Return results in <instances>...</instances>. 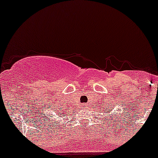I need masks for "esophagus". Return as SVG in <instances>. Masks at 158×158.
I'll list each match as a JSON object with an SVG mask.
<instances>
[{
	"instance_id": "34e87169",
	"label": "esophagus",
	"mask_w": 158,
	"mask_h": 158,
	"mask_svg": "<svg viewBox=\"0 0 158 158\" xmlns=\"http://www.w3.org/2000/svg\"><path fill=\"white\" fill-rule=\"evenodd\" d=\"M82 107H83V108H85V107H87V104H83Z\"/></svg>"
}]
</instances>
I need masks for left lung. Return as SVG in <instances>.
<instances>
[{
    "mask_svg": "<svg viewBox=\"0 0 158 158\" xmlns=\"http://www.w3.org/2000/svg\"><path fill=\"white\" fill-rule=\"evenodd\" d=\"M107 111H106V113H107V114H108V113H109V110L107 109ZM111 110H112V107H111Z\"/></svg>",
    "mask_w": 158,
    "mask_h": 158,
    "instance_id": "obj_1",
    "label": "left lung"
}]
</instances>
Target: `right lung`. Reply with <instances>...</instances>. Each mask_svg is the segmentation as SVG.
Segmentation results:
<instances>
[{
  "label": "right lung",
  "instance_id": "add662e5",
  "mask_svg": "<svg viewBox=\"0 0 158 158\" xmlns=\"http://www.w3.org/2000/svg\"><path fill=\"white\" fill-rule=\"evenodd\" d=\"M62 112H64L63 110H62V109H61V108H60V109H59V111H57L56 115H61V114H62ZM62 116H60V117H62ZM48 119H49V120H50V118H48ZM47 121H48V120H47Z\"/></svg>",
  "mask_w": 158,
  "mask_h": 158
}]
</instances>
